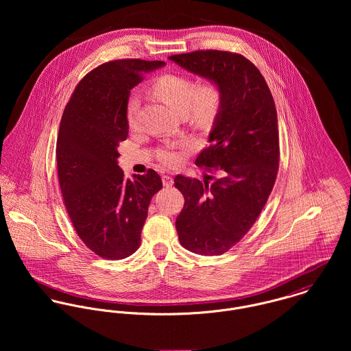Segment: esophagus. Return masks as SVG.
<instances>
[{"label":"esophagus","instance_id":"obj_1","mask_svg":"<svg viewBox=\"0 0 351 351\" xmlns=\"http://www.w3.org/2000/svg\"><path fill=\"white\" fill-rule=\"evenodd\" d=\"M162 182L165 186H171L173 185V178L170 176H162Z\"/></svg>","mask_w":351,"mask_h":351}]
</instances>
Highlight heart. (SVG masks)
Listing matches in <instances>:
<instances>
[{"label": "heart", "instance_id": "b5f03b06", "mask_svg": "<svg viewBox=\"0 0 351 351\" xmlns=\"http://www.w3.org/2000/svg\"><path fill=\"white\" fill-rule=\"evenodd\" d=\"M151 92L173 110L188 116L193 124L200 127L209 125L215 120L223 102L221 90L215 82L205 81L196 86L192 78L181 74L160 75L152 82ZM138 109L139 101L131 97L127 105V121L131 127L136 123ZM178 159L180 156L174 151L160 154V160L169 166L176 165Z\"/></svg>", "mask_w": 351, "mask_h": 351}]
</instances>
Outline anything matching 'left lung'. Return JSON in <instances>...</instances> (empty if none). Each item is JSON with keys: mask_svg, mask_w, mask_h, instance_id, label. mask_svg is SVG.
<instances>
[{"mask_svg": "<svg viewBox=\"0 0 351 351\" xmlns=\"http://www.w3.org/2000/svg\"><path fill=\"white\" fill-rule=\"evenodd\" d=\"M169 59L215 82L223 95L210 146L196 159L217 177L174 178L185 199L176 220L180 243L196 254L220 255L247 234L274 186L280 162L276 105L261 71L243 55L193 51Z\"/></svg>", "mask_w": 351, "mask_h": 351, "instance_id": "obj_1", "label": "left lung"}]
</instances>
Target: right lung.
Masks as SVG:
<instances>
[{
	"label": "right lung",
	"instance_id": "1",
	"mask_svg": "<svg viewBox=\"0 0 351 351\" xmlns=\"http://www.w3.org/2000/svg\"><path fill=\"white\" fill-rule=\"evenodd\" d=\"M162 60L119 59L86 74L67 102L56 141L63 202L82 242L106 259H123L141 246L152 196L162 180L147 174L124 178L119 143L128 136L130 92Z\"/></svg>",
	"mask_w": 351,
	"mask_h": 351
}]
</instances>
